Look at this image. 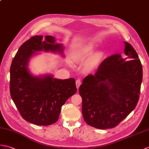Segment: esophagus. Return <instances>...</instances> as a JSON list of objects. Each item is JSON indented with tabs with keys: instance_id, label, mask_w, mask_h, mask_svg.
<instances>
[{
	"instance_id": "obj_1",
	"label": "esophagus",
	"mask_w": 149,
	"mask_h": 149,
	"mask_svg": "<svg viewBox=\"0 0 149 149\" xmlns=\"http://www.w3.org/2000/svg\"><path fill=\"white\" fill-rule=\"evenodd\" d=\"M81 79H77V80H76V86H77V89H79V86H81Z\"/></svg>"
}]
</instances>
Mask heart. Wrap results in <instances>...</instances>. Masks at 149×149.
<instances>
[{
    "label": "heart",
    "instance_id": "1",
    "mask_svg": "<svg viewBox=\"0 0 149 149\" xmlns=\"http://www.w3.org/2000/svg\"><path fill=\"white\" fill-rule=\"evenodd\" d=\"M94 50L93 44L90 42L82 44L76 47L72 51V59L75 63H81L84 61ZM102 58V53H96L89 57L85 62L84 68L88 71L94 70L99 65Z\"/></svg>",
    "mask_w": 149,
    "mask_h": 149
}]
</instances>
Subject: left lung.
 I'll return each mask as SVG.
<instances>
[{"mask_svg":"<svg viewBox=\"0 0 149 149\" xmlns=\"http://www.w3.org/2000/svg\"><path fill=\"white\" fill-rule=\"evenodd\" d=\"M124 42V53L103 60L94 75L83 79L79 89L84 121L96 128L117 126L134 109L139 100L142 66L133 47Z\"/></svg>","mask_w":149,"mask_h":149,"instance_id":"obj_1","label":"left lung"}]
</instances>
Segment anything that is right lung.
Instances as JSON below:
<instances>
[{
  "label": "right lung",
  "mask_w": 149,
  "mask_h": 149,
  "mask_svg": "<svg viewBox=\"0 0 149 149\" xmlns=\"http://www.w3.org/2000/svg\"><path fill=\"white\" fill-rule=\"evenodd\" d=\"M63 53V46L52 36H35L19 47L10 68V94L19 113L26 121L48 126L58 120L62 105L77 91L75 80L35 77L28 69L30 58L37 51Z\"/></svg>",
  "instance_id": "right-lung-1"
}]
</instances>
